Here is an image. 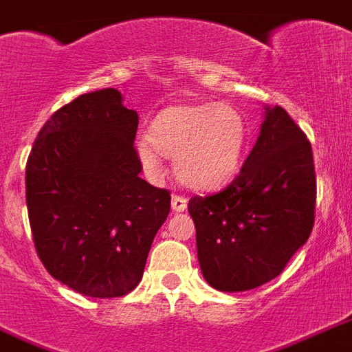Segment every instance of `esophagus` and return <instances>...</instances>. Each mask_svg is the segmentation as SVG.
<instances>
[{"label":"esophagus","mask_w":352,"mask_h":352,"mask_svg":"<svg viewBox=\"0 0 352 352\" xmlns=\"http://www.w3.org/2000/svg\"><path fill=\"white\" fill-rule=\"evenodd\" d=\"M188 206V201L181 195H173V199H171V210L173 212H184Z\"/></svg>","instance_id":"1"}]
</instances>
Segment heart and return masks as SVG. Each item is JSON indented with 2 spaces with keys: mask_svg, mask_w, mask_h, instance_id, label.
Here are the masks:
<instances>
[{
  "mask_svg": "<svg viewBox=\"0 0 352 352\" xmlns=\"http://www.w3.org/2000/svg\"><path fill=\"white\" fill-rule=\"evenodd\" d=\"M245 147L248 123L234 104L181 103L158 112L134 155L151 177L162 175V155L171 157L184 186L212 192L238 175Z\"/></svg>",
  "mask_w": 352,
  "mask_h": 352,
  "instance_id": "b5f03b06",
  "label": "heart"
}]
</instances>
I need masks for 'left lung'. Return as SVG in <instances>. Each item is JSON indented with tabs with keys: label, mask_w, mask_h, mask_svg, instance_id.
Returning a JSON list of instances; mask_svg holds the SVG:
<instances>
[{
	"label": "left lung",
	"mask_w": 352,
	"mask_h": 352,
	"mask_svg": "<svg viewBox=\"0 0 352 352\" xmlns=\"http://www.w3.org/2000/svg\"><path fill=\"white\" fill-rule=\"evenodd\" d=\"M312 146L280 107H264L253 151L223 192L192 197L201 273L219 292H248L283 273L314 227Z\"/></svg>",
	"instance_id": "obj_1"
}]
</instances>
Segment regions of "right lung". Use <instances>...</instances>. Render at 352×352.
I'll return each instance as SVG.
<instances>
[{"label":"right lung","mask_w":352,"mask_h":352,"mask_svg":"<svg viewBox=\"0 0 352 352\" xmlns=\"http://www.w3.org/2000/svg\"><path fill=\"white\" fill-rule=\"evenodd\" d=\"M138 114L116 88L82 94L40 129L25 168L36 253L58 283L111 299L138 286L170 192L138 177Z\"/></svg>","instance_id":"1"}]
</instances>
